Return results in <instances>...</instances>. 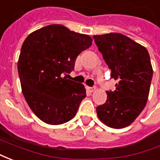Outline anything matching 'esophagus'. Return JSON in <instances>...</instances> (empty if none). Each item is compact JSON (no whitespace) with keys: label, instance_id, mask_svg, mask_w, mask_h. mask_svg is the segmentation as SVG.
<instances>
[{"label":"esophagus","instance_id":"1","mask_svg":"<svg viewBox=\"0 0 160 160\" xmlns=\"http://www.w3.org/2000/svg\"><path fill=\"white\" fill-rule=\"evenodd\" d=\"M87 90L89 91L90 92H94V91L96 90V87H87Z\"/></svg>","mask_w":160,"mask_h":160}]
</instances>
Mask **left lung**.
<instances>
[{"label": "left lung", "mask_w": 160, "mask_h": 160, "mask_svg": "<svg viewBox=\"0 0 160 160\" xmlns=\"http://www.w3.org/2000/svg\"><path fill=\"white\" fill-rule=\"evenodd\" d=\"M95 43L118 80L116 90L107 91V100L97 107L101 122L122 128L134 122L148 102L152 78L150 56L144 46L121 33L93 36Z\"/></svg>", "instance_id": "left-lung-1"}]
</instances>
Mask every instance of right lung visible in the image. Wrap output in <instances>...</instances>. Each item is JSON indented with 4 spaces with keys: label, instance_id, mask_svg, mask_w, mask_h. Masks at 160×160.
I'll list each match as a JSON object with an SVG mask.
<instances>
[{
    "label": "right lung",
    "instance_id": "1",
    "mask_svg": "<svg viewBox=\"0 0 160 160\" xmlns=\"http://www.w3.org/2000/svg\"><path fill=\"white\" fill-rule=\"evenodd\" d=\"M88 35L61 25L33 32L24 41L18 62L22 92L31 110L51 125L75 117L86 98L83 84L67 80L63 73L74 69L77 56L92 45Z\"/></svg>",
    "mask_w": 160,
    "mask_h": 160
}]
</instances>
